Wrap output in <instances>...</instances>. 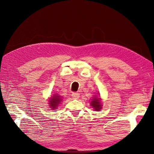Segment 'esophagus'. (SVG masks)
<instances>
[{"mask_svg": "<svg viewBox=\"0 0 154 154\" xmlns=\"http://www.w3.org/2000/svg\"><path fill=\"white\" fill-rule=\"evenodd\" d=\"M72 97L74 99H77L79 97V94L77 92H73L72 94Z\"/></svg>", "mask_w": 154, "mask_h": 154, "instance_id": "1", "label": "esophagus"}]
</instances>
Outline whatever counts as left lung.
I'll return each instance as SVG.
<instances>
[{
  "label": "left lung",
  "mask_w": 154,
  "mask_h": 154,
  "mask_svg": "<svg viewBox=\"0 0 154 154\" xmlns=\"http://www.w3.org/2000/svg\"><path fill=\"white\" fill-rule=\"evenodd\" d=\"M91 106H93V108L96 111H99L101 109L100 104V98H94L92 102H91Z\"/></svg>",
  "instance_id": "8db88e82"
}]
</instances>
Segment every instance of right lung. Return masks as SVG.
<instances>
[{
    "instance_id": "1",
    "label": "right lung",
    "mask_w": 154,
    "mask_h": 154,
    "mask_svg": "<svg viewBox=\"0 0 154 154\" xmlns=\"http://www.w3.org/2000/svg\"><path fill=\"white\" fill-rule=\"evenodd\" d=\"M62 99H60V96L58 95H54V96L50 98V100L49 101L50 106L54 109H56L57 106H58L60 103L61 102Z\"/></svg>"
}]
</instances>
